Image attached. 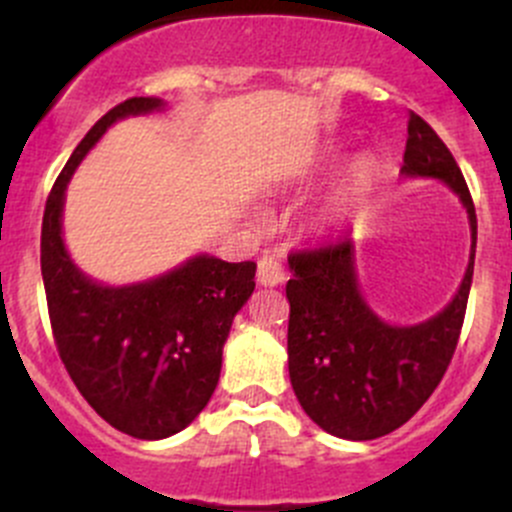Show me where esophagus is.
Instances as JSON below:
<instances>
[{
	"label": "esophagus",
	"instance_id": "34e87169",
	"mask_svg": "<svg viewBox=\"0 0 512 512\" xmlns=\"http://www.w3.org/2000/svg\"><path fill=\"white\" fill-rule=\"evenodd\" d=\"M287 280L285 270H282V262L272 255H262L257 260V282L265 287H277Z\"/></svg>",
	"mask_w": 512,
	"mask_h": 512
}]
</instances>
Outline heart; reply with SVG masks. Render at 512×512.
Returning a JSON list of instances; mask_svg holds the SVG:
<instances>
[{
	"label": "heart",
	"instance_id": "b5f03b06",
	"mask_svg": "<svg viewBox=\"0 0 512 512\" xmlns=\"http://www.w3.org/2000/svg\"><path fill=\"white\" fill-rule=\"evenodd\" d=\"M371 185H374V170H371V165L356 163L352 173H349L347 188H344V195H342V203L347 205V203H356V200H361L366 193H369Z\"/></svg>",
	"mask_w": 512,
	"mask_h": 512
}]
</instances>
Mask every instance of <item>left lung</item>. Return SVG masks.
Masks as SVG:
<instances>
[{
    "instance_id": "left-lung-1",
    "label": "left lung",
    "mask_w": 512,
    "mask_h": 512,
    "mask_svg": "<svg viewBox=\"0 0 512 512\" xmlns=\"http://www.w3.org/2000/svg\"><path fill=\"white\" fill-rule=\"evenodd\" d=\"M401 173L438 178L461 198L471 223V260L456 297L414 327H394L359 292L354 245L342 237L287 257L289 381L304 414L347 441H371L404 426L441 384L466 317L476 262V208L456 158L421 116H409Z\"/></svg>"
}]
</instances>
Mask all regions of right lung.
Masks as SVG:
<instances>
[{
	"label": "right lung",
	"instance_id": "right-lung-1",
	"mask_svg": "<svg viewBox=\"0 0 512 512\" xmlns=\"http://www.w3.org/2000/svg\"><path fill=\"white\" fill-rule=\"evenodd\" d=\"M165 103L133 96L81 138L56 178L41 223V277L56 349L91 409L118 431L158 441L208 406L232 319L255 289V262L198 255L156 280L106 287L86 277L61 237L64 193L108 126Z\"/></svg>",
	"mask_w": 512,
	"mask_h": 512
}]
</instances>
